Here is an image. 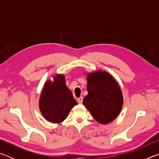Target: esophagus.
<instances>
[{
    "label": "esophagus",
    "instance_id": "esophagus-1",
    "mask_svg": "<svg viewBox=\"0 0 159 159\" xmlns=\"http://www.w3.org/2000/svg\"><path fill=\"white\" fill-rule=\"evenodd\" d=\"M83 100V98H82V97H80V98L77 99V102H78V103H79V104H82Z\"/></svg>",
    "mask_w": 159,
    "mask_h": 159
}]
</instances>
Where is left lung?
Listing matches in <instances>:
<instances>
[{"label": "left lung", "mask_w": 159, "mask_h": 159, "mask_svg": "<svg viewBox=\"0 0 159 159\" xmlns=\"http://www.w3.org/2000/svg\"><path fill=\"white\" fill-rule=\"evenodd\" d=\"M88 94L83 103L93 118L101 124L115 120L121 111L123 97L116 80L105 71L87 74Z\"/></svg>", "instance_id": "obj_1"}]
</instances>
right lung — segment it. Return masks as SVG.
<instances>
[{"mask_svg":"<svg viewBox=\"0 0 159 159\" xmlns=\"http://www.w3.org/2000/svg\"><path fill=\"white\" fill-rule=\"evenodd\" d=\"M78 103L66 85L65 76L57 74L53 80L44 84L39 99V109L45 119L60 123L66 119L71 109Z\"/></svg>","mask_w":159,"mask_h":159,"instance_id":"add662e5","label":"right lung"}]
</instances>
